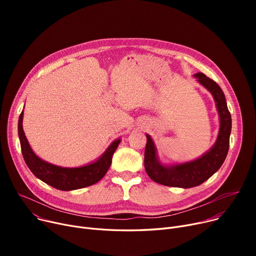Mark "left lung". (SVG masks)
Masks as SVG:
<instances>
[{
  "label": "left lung",
  "mask_w": 256,
  "mask_h": 256,
  "mask_svg": "<svg viewBox=\"0 0 256 256\" xmlns=\"http://www.w3.org/2000/svg\"><path fill=\"white\" fill-rule=\"evenodd\" d=\"M197 82L208 89L216 102L220 119V128L216 142L212 148L196 160L180 164L164 165L158 160L156 147L152 138L146 134L144 166L148 176L156 182L168 186L192 188L208 180L216 173L226 158L230 148L232 132V115L228 111L226 98L220 86L204 74H194Z\"/></svg>",
  "instance_id": "left-lung-1"
}]
</instances>
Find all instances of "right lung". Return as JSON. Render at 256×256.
I'll use <instances>...</instances> for the list:
<instances>
[{
	"label": "right lung",
	"instance_id": "1",
	"mask_svg": "<svg viewBox=\"0 0 256 256\" xmlns=\"http://www.w3.org/2000/svg\"><path fill=\"white\" fill-rule=\"evenodd\" d=\"M22 117L24 110L18 118V137L22 156L26 166L40 180L61 191H72L96 184L109 170L113 154L117 150L120 139L114 140L106 152L90 164L74 168L60 167L48 163L35 154L26 138L22 128Z\"/></svg>",
	"mask_w": 256,
	"mask_h": 256
}]
</instances>
